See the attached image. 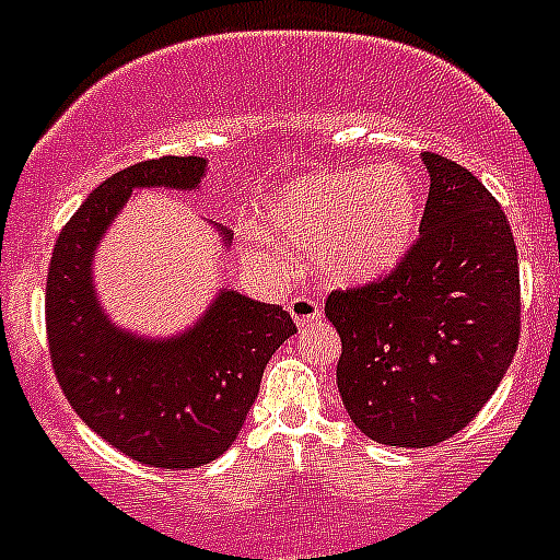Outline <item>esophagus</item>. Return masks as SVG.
Segmentation results:
<instances>
[{
    "label": "esophagus",
    "instance_id": "1",
    "mask_svg": "<svg viewBox=\"0 0 560 560\" xmlns=\"http://www.w3.org/2000/svg\"><path fill=\"white\" fill-rule=\"evenodd\" d=\"M289 311H291V316H294V323L300 325V328L316 323V319H323V303H319V300H314L311 294L294 296V300L289 303Z\"/></svg>",
    "mask_w": 560,
    "mask_h": 560
}]
</instances>
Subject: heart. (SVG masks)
Returning <instances> with one entry per match:
<instances>
[{
  "instance_id": "heart-1",
  "label": "heart",
  "mask_w": 560,
  "mask_h": 560,
  "mask_svg": "<svg viewBox=\"0 0 560 560\" xmlns=\"http://www.w3.org/2000/svg\"><path fill=\"white\" fill-rule=\"evenodd\" d=\"M260 219L271 237L311 246L334 280H364L412 244L418 187L400 165L316 173L266 201Z\"/></svg>"
}]
</instances>
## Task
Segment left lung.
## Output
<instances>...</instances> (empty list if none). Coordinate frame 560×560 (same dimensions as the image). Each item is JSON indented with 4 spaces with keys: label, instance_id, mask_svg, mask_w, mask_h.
Listing matches in <instances>:
<instances>
[{
    "label": "left lung",
    "instance_id": "1",
    "mask_svg": "<svg viewBox=\"0 0 560 560\" xmlns=\"http://www.w3.org/2000/svg\"><path fill=\"white\" fill-rule=\"evenodd\" d=\"M420 235L387 275L330 291L341 404L375 443L438 446L497 393L522 334L511 221L457 162L423 153Z\"/></svg>",
    "mask_w": 560,
    "mask_h": 560
}]
</instances>
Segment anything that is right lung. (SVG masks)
Segmentation results:
<instances>
[{
    "mask_svg": "<svg viewBox=\"0 0 560 560\" xmlns=\"http://www.w3.org/2000/svg\"><path fill=\"white\" fill-rule=\"evenodd\" d=\"M201 156H160L114 173L67 221L47 271L52 370L78 418L151 468H196L232 446L275 350L296 334L289 311L221 291L190 334L148 341L108 325L89 280L92 252L133 187L196 190Z\"/></svg>",
    "mask_w": 560,
    "mask_h": 560,
    "instance_id": "add662e5",
    "label": "right lung"
}]
</instances>
